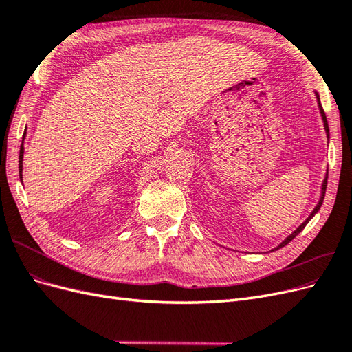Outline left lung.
Here are the masks:
<instances>
[{
  "instance_id": "left-lung-1",
  "label": "left lung",
  "mask_w": 352,
  "mask_h": 352,
  "mask_svg": "<svg viewBox=\"0 0 352 352\" xmlns=\"http://www.w3.org/2000/svg\"><path fill=\"white\" fill-rule=\"evenodd\" d=\"M317 100H318V109H320V113H322V117H323V123H324V129H326V133H327V136H329V126H327V120H326V114H324V110H323V107H322V104H320V98H318V95H317ZM326 186H327V176H326V179H324V182H323V186H322V198H320V201H318V204H317V207L314 208V211L311 212V214H310V217H308L304 223H302V225L300 226V228H298L294 233H292V235L289 236V238H286L285 239V242H282L280 245H279V247L278 248H276V250H279V248H282V247H285V245L287 243V242H291L296 235H298V233H300L304 228H305V225H307V223L308 221H310V219L316 214V212L318 211V208H320L322 207V202H323V198H324V194H326Z\"/></svg>"
}]
</instances>
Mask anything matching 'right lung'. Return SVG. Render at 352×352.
Instances as JSON below:
<instances>
[{
  "label": "right lung",
  "mask_w": 352,
  "mask_h": 352,
  "mask_svg": "<svg viewBox=\"0 0 352 352\" xmlns=\"http://www.w3.org/2000/svg\"><path fill=\"white\" fill-rule=\"evenodd\" d=\"M25 136V135H23ZM23 153H25V148H23V144L22 146H20V155H19V172H20V179H22V163H23Z\"/></svg>",
  "instance_id": "right-lung-1"
}]
</instances>
